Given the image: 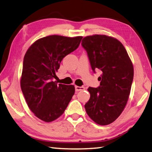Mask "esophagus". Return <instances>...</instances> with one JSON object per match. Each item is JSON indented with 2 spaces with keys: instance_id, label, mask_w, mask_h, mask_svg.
Returning a JSON list of instances; mask_svg holds the SVG:
<instances>
[{
  "instance_id": "esophagus-1",
  "label": "esophagus",
  "mask_w": 152,
  "mask_h": 152,
  "mask_svg": "<svg viewBox=\"0 0 152 152\" xmlns=\"http://www.w3.org/2000/svg\"><path fill=\"white\" fill-rule=\"evenodd\" d=\"M75 89H76V91H83V90H84V89H85V88H84V87H83V86L80 87V86H75Z\"/></svg>"
}]
</instances>
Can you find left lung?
Here are the masks:
<instances>
[{
    "instance_id": "1",
    "label": "left lung",
    "mask_w": 152,
    "mask_h": 152,
    "mask_svg": "<svg viewBox=\"0 0 152 152\" xmlns=\"http://www.w3.org/2000/svg\"><path fill=\"white\" fill-rule=\"evenodd\" d=\"M92 70L99 69L102 74L97 88L88 89L90 98L85 104L87 114L101 125L112 124L127 104L133 80L134 69L129 56L120 42L104 34L83 38Z\"/></svg>"
}]
</instances>
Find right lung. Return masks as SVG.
<instances>
[{
    "label": "right lung",
    "instance_id": "add662e5",
    "mask_svg": "<svg viewBox=\"0 0 152 152\" xmlns=\"http://www.w3.org/2000/svg\"><path fill=\"white\" fill-rule=\"evenodd\" d=\"M82 38L50 35L35 41L25 53L21 91L28 108L41 120L51 122L59 118L74 95L73 85H57L53 80L61 61L78 48Z\"/></svg>",
    "mask_w": 152,
    "mask_h": 152
}]
</instances>
